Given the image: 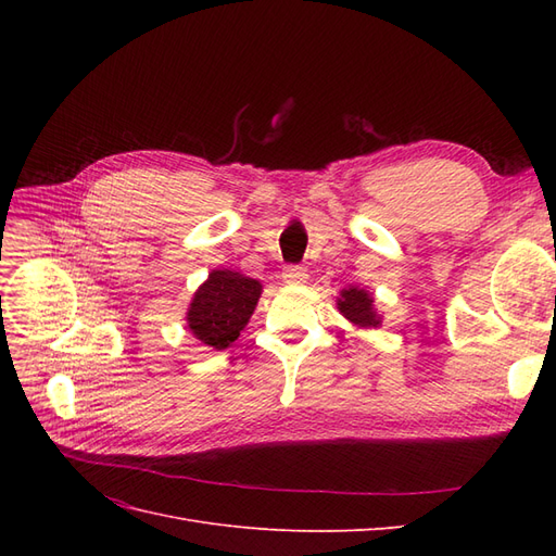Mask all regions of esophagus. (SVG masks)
<instances>
[{"instance_id":"1","label":"esophagus","mask_w":556,"mask_h":556,"mask_svg":"<svg viewBox=\"0 0 556 556\" xmlns=\"http://www.w3.org/2000/svg\"><path fill=\"white\" fill-rule=\"evenodd\" d=\"M306 278H308V271L304 266H285L282 280L288 285H301V282H306Z\"/></svg>"}]
</instances>
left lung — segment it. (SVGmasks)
<instances>
[{
  "mask_svg": "<svg viewBox=\"0 0 556 556\" xmlns=\"http://www.w3.org/2000/svg\"><path fill=\"white\" fill-rule=\"evenodd\" d=\"M339 311L357 327H380L382 317L374 308V296L359 288H348L339 296Z\"/></svg>",
  "mask_w": 556,
  "mask_h": 556,
  "instance_id": "1",
  "label": "left lung"
}]
</instances>
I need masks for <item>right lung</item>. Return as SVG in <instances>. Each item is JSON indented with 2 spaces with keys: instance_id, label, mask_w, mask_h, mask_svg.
I'll use <instances>...</instances> for the list:
<instances>
[{
  "instance_id": "1",
  "label": "right lung",
  "mask_w": 556,
  "mask_h": 556,
  "mask_svg": "<svg viewBox=\"0 0 556 556\" xmlns=\"http://www.w3.org/2000/svg\"><path fill=\"white\" fill-rule=\"evenodd\" d=\"M262 294V282L239 271H211L194 292L188 308V327L197 339L225 350L239 339Z\"/></svg>"
}]
</instances>
